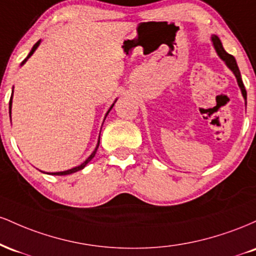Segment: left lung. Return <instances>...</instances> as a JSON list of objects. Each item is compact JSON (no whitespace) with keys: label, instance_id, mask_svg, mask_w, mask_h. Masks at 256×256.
Instances as JSON below:
<instances>
[{"label":"left lung","instance_id":"left-lung-1","mask_svg":"<svg viewBox=\"0 0 256 256\" xmlns=\"http://www.w3.org/2000/svg\"><path fill=\"white\" fill-rule=\"evenodd\" d=\"M212 42H213L214 48H216V52H218L220 58L225 61V64H228V68H230L231 71L234 72V74L236 76L237 83H238L240 90H242L243 98L246 100V91L244 84H243V82H242V78H240V72L238 70V66H237V64H236V60H234V58L232 56V55L228 54V52H225V49L222 48V42H220L218 36H213L212 37Z\"/></svg>","mask_w":256,"mask_h":256}]
</instances>
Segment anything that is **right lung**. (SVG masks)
<instances>
[{
    "instance_id": "right-lung-1",
    "label": "right lung",
    "mask_w": 256,
    "mask_h": 256,
    "mask_svg": "<svg viewBox=\"0 0 256 256\" xmlns=\"http://www.w3.org/2000/svg\"><path fill=\"white\" fill-rule=\"evenodd\" d=\"M40 40H38V42H37L36 44H34V48H32V49H31L30 54H28V58H26L24 61H22V64H24V62H25V61H26V60H28V58H30L32 54H34V50H36V49H37V46H40ZM12 98H13V94H12V96H10V108H12ZM113 106H114V104H113ZM113 106H112V107L110 108V110H112V108H113ZM110 110H108V112H107V114H108V113H110ZM98 146H100V140H98V146H96V148H95V150H94V152H92V154H91V155H90V156H89V158H86V160H85V161H84V162H83V164H82V165H80V166H77V167H74V168H71V170H68V171H64V172H55V173H52V174H55V176H66V174H71V173H74V172H77V171H80V170H83V168H84V167L88 165V162H90V161H91V158H92L94 156H95L96 152H98Z\"/></svg>"
}]
</instances>
